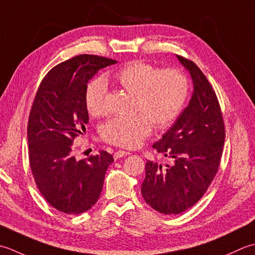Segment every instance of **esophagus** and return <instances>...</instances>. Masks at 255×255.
I'll list each match as a JSON object with an SVG mask.
<instances>
[{"label": "esophagus", "instance_id": "esophagus-1", "mask_svg": "<svg viewBox=\"0 0 255 255\" xmlns=\"http://www.w3.org/2000/svg\"><path fill=\"white\" fill-rule=\"evenodd\" d=\"M128 155H129L128 152H126V150H117L116 153H114L113 157L114 159H120L121 157H124V156H128Z\"/></svg>", "mask_w": 255, "mask_h": 255}]
</instances>
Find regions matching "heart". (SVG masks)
<instances>
[{
  "instance_id": "obj_1",
  "label": "heart",
  "mask_w": 255,
  "mask_h": 255,
  "mask_svg": "<svg viewBox=\"0 0 255 255\" xmlns=\"http://www.w3.org/2000/svg\"><path fill=\"white\" fill-rule=\"evenodd\" d=\"M114 81L134 96L129 118H111L101 128V136L109 144L135 148L155 128H169L184 110L188 99L187 77L177 69H158L147 62H129L113 76ZM107 85L96 79L87 87L85 102L91 117L106 114Z\"/></svg>"
}]
</instances>
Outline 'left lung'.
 <instances>
[{"mask_svg":"<svg viewBox=\"0 0 255 255\" xmlns=\"http://www.w3.org/2000/svg\"><path fill=\"white\" fill-rule=\"evenodd\" d=\"M189 71L194 92L189 105L153 145L171 165L146 162L141 193L146 204L164 215L189 209L207 191L219 169L225 123L216 92L194 61L177 55Z\"/></svg>","mask_w":255,"mask_h":255,"instance_id":"1","label":"left lung"}]
</instances>
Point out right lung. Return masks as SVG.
Wrapping results in <instances>:
<instances>
[{"label":"right lung","instance_id":"right-lung-1","mask_svg":"<svg viewBox=\"0 0 255 255\" xmlns=\"http://www.w3.org/2000/svg\"><path fill=\"white\" fill-rule=\"evenodd\" d=\"M116 62L96 55L61 62L45 76L30 109L28 157L35 183L48 204L67 215L82 214L96 204L113 163L106 150L77 160L72 143L89 122L87 84L99 70Z\"/></svg>","mask_w":255,"mask_h":255}]
</instances>
